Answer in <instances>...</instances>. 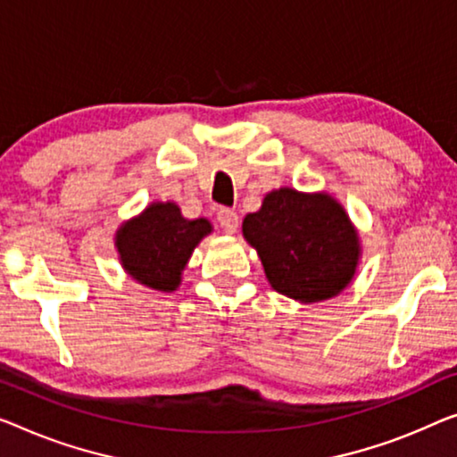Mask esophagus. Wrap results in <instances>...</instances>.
I'll return each instance as SVG.
<instances>
[{"instance_id": "esophagus-1", "label": "esophagus", "mask_w": 457, "mask_h": 457, "mask_svg": "<svg viewBox=\"0 0 457 457\" xmlns=\"http://www.w3.org/2000/svg\"><path fill=\"white\" fill-rule=\"evenodd\" d=\"M217 223H220V228L226 231V234H234L240 226V217H237L236 211L231 209H220L217 211Z\"/></svg>"}]
</instances>
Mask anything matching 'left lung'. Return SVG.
<instances>
[{
	"instance_id": "1",
	"label": "left lung",
	"mask_w": 457,
	"mask_h": 457,
	"mask_svg": "<svg viewBox=\"0 0 457 457\" xmlns=\"http://www.w3.org/2000/svg\"><path fill=\"white\" fill-rule=\"evenodd\" d=\"M242 234L261 256L270 287L302 303L335 297L355 277L359 236L326 193L272 190L256 213L244 217Z\"/></svg>"
}]
</instances>
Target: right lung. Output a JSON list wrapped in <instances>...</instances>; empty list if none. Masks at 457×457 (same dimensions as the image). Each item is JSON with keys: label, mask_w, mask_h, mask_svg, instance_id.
<instances>
[{"label": "right lung", "mask_w": 457, "mask_h": 457, "mask_svg": "<svg viewBox=\"0 0 457 457\" xmlns=\"http://www.w3.org/2000/svg\"><path fill=\"white\" fill-rule=\"evenodd\" d=\"M207 220H187L176 203H152L122 223L114 237L122 269L155 291H176L193 250L211 234Z\"/></svg>", "instance_id": "add662e5"}]
</instances>
